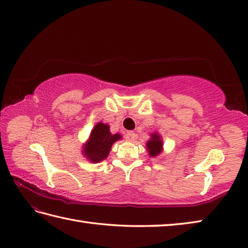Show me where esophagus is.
Returning <instances> with one entry per match:
<instances>
[{
    "label": "esophagus",
    "instance_id": "obj_1",
    "mask_svg": "<svg viewBox=\"0 0 248 248\" xmlns=\"http://www.w3.org/2000/svg\"><path fill=\"white\" fill-rule=\"evenodd\" d=\"M136 137H137V135L134 133V131H128V133L126 134V136H125V139L129 141V142H131V141H134L136 139Z\"/></svg>",
    "mask_w": 248,
    "mask_h": 248
}]
</instances>
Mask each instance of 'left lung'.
I'll return each instance as SVG.
<instances>
[{
	"label": "left lung",
	"mask_w": 248,
	"mask_h": 248,
	"mask_svg": "<svg viewBox=\"0 0 248 248\" xmlns=\"http://www.w3.org/2000/svg\"><path fill=\"white\" fill-rule=\"evenodd\" d=\"M146 147L148 150V153L152 157H155L159 155L161 152L162 148V142L160 139V136L157 134H153L152 135V139L146 143Z\"/></svg>",
	"instance_id": "left-lung-1"
}]
</instances>
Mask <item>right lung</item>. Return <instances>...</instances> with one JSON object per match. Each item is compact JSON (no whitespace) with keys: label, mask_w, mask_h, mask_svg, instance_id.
Here are the masks:
<instances>
[{"label":"right lung","mask_w":248,"mask_h":248,"mask_svg":"<svg viewBox=\"0 0 248 248\" xmlns=\"http://www.w3.org/2000/svg\"><path fill=\"white\" fill-rule=\"evenodd\" d=\"M119 139H121L119 134H110L107 124L98 123L91 131L90 139L84 147V155L92 162L102 161L107 158L110 148Z\"/></svg>","instance_id":"right-lung-1"}]
</instances>
